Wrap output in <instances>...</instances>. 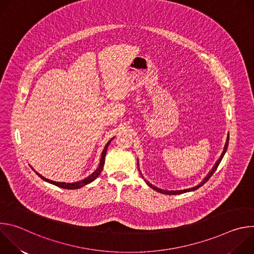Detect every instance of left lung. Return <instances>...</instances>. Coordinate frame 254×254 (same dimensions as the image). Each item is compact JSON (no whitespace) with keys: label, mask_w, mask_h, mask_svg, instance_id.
<instances>
[{"label":"left lung","mask_w":254,"mask_h":254,"mask_svg":"<svg viewBox=\"0 0 254 254\" xmlns=\"http://www.w3.org/2000/svg\"><path fill=\"white\" fill-rule=\"evenodd\" d=\"M228 141H229V134L227 135V139H226V143H225V146H224V150H223V152H222V154H221V156H220V158L218 159V161H217L216 163H215V166L212 168V170L209 172V174L203 179V181L202 182L200 183V184H198L197 186H195V187H193V188H189V189H185V190H176V191H168V190H163V189H160V188H157V187H155L154 185H152V184H150L147 180H144L146 181V183L151 187V188H153L154 190H156V191H158L159 193H162V194H166V195H177V194H183V193H186V192H191V191H195V190H197L198 188H200L201 186H203L207 181L211 178V176L214 174V172L217 170V168H218V166H219V164H220V162L222 161V159H223V157H224V155H225V153H226V151H227V148H228ZM138 165V164H137Z\"/></svg>","instance_id":"1"}]
</instances>
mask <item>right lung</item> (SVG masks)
Returning a JSON list of instances; mask_svg holds the SVG:
<instances>
[{
	"instance_id": "1",
	"label": "right lung",
	"mask_w": 254,
	"mask_h": 254,
	"mask_svg": "<svg viewBox=\"0 0 254 254\" xmlns=\"http://www.w3.org/2000/svg\"><path fill=\"white\" fill-rule=\"evenodd\" d=\"M114 139V137L113 138H111L110 140L107 141V143L105 144V147H104V149H103V151H102V153H101V158H100V162H99V166H98V168L91 174V175H89L88 177H86L85 179H83V180H80V181H78V182H74V183H65V182H55V181H52V180H49V179H46L45 177H43L42 175H40L39 173H37L36 172V174H37L42 180H44V181H46V182H48V183H50V184H53V185H55V186H57V187H60V188H63V189H70V190H73V189H79V188H81V187H83V186H85V185H87V184H89V183H91L92 181H94L99 175H100V173H101V171H102V169H103V166H104V160H105V155H106V151H107V147L110 146V143H111V141ZM33 169V168H32Z\"/></svg>"
}]
</instances>
